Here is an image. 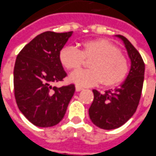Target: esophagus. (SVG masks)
I'll return each mask as SVG.
<instances>
[{
  "label": "esophagus",
  "mask_w": 156,
  "mask_h": 156,
  "mask_svg": "<svg viewBox=\"0 0 156 156\" xmlns=\"http://www.w3.org/2000/svg\"><path fill=\"white\" fill-rule=\"evenodd\" d=\"M82 89H83V87H80V86H79V85L76 86V91H80V90H82Z\"/></svg>",
  "instance_id": "34e87169"
}]
</instances>
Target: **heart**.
Wrapping results in <instances>:
<instances>
[{"mask_svg": "<svg viewBox=\"0 0 156 156\" xmlns=\"http://www.w3.org/2000/svg\"><path fill=\"white\" fill-rule=\"evenodd\" d=\"M62 66L69 70L79 69L86 60L89 61V69L79 70L69 77L79 86L102 84L111 87L119 84L129 72V61L112 43L101 39H93L81 43L80 49L73 46L62 48L59 55Z\"/></svg>", "mask_w": 156, "mask_h": 156, "instance_id": "heart-1", "label": "heart"}]
</instances>
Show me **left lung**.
<instances>
[{
	"mask_svg": "<svg viewBox=\"0 0 156 156\" xmlns=\"http://www.w3.org/2000/svg\"><path fill=\"white\" fill-rule=\"evenodd\" d=\"M131 67L127 79L119 87L101 94L93 90L94 100L88 112L92 122L103 129H117L133 116L138 106L144 80V62L138 51L122 35Z\"/></svg>",
	"mask_w": 156,
	"mask_h": 156,
	"instance_id": "1",
	"label": "left lung"
}]
</instances>
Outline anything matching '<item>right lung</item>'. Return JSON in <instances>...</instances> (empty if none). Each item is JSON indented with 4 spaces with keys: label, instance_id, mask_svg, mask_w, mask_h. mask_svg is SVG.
Instances as JSON below:
<instances>
[{
    "label": "right lung",
    "instance_id": "obj_1",
    "mask_svg": "<svg viewBox=\"0 0 156 156\" xmlns=\"http://www.w3.org/2000/svg\"><path fill=\"white\" fill-rule=\"evenodd\" d=\"M73 32H44L18 54L13 70L14 97L32 124L51 127L61 121L75 94L74 84L53 87L67 76L59 55Z\"/></svg>",
    "mask_w": 156,
    "mask_h": 156
}]
</instances>
